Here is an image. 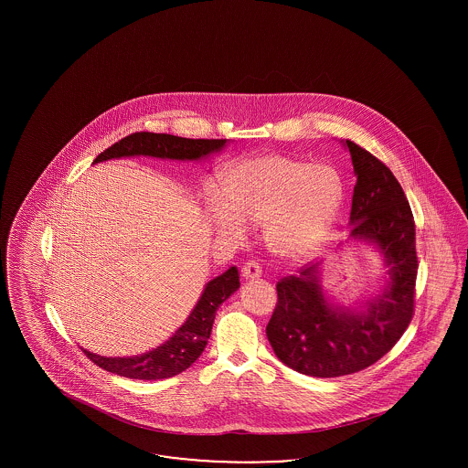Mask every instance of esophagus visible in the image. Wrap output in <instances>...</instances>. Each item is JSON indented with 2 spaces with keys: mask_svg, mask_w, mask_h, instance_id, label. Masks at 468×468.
<instances>
[{
  "mask_svg": "<svg viewBox=\"0 0 468 468\" xmlns=\"http://www.w3.org/2000/svg\"><path fill=\"white\" fill-rule=\"evenodd\" d=\"M242 277L244 279H260L261 277V267L256 260H249L242 268Z\"/></svg>",
  "mask_w": 468,
  "mask_h": 468,
  "instance_id": "esophagus-1",
  "label": "esophagus"
}]
</instances>
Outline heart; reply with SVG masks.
<instances>
[{
	"instance_id": "1",
	"label": "heart",
	"mask_w": 468,
	"mask_h": 468,
	"mask_svg": "<svg viewBox=\"0 0 468 468\" xmlns=\"http://www.w3.org/2000/svg\"><path fill=\"white\" fill-rule=\"evenodd\" d=\"M219 182L224 207L212 205L216 228L240 237L237 218L265 226L271 252L291 260L321 247L344 198V182L334 166L282 154L229 163Z\"/></svg>"
}]
</instances>
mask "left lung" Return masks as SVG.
Wrapping results in <instances>:
<instances>
[{
    "mask_svg": "<svg viewBox=\"0 0 468 468\" xmlns=\"http://www.w3.org/2000/svg\"><path fill=\"white\" fill-rule=\"evenodd\" d=\"M356 186L351 237L378 244L389 284L367 311H344L326 302L315 265L277 282V305L267 324L273 353L312 378H340L374 365L400 340L414 315L418 254L416 224L400 182L367 149L346 140Z\"/></svg>",
    "mask_w": 468,
    "mask_h": 468,
    "instance_id": "1",
    "label": "left lung"
}]
</instances>
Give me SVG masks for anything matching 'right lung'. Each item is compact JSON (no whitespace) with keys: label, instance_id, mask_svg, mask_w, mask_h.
I'll use <instances>...</instances> for the list:
<instances>
[{"label":"right lung","instance_id":"obj_1","mask_svg":"<svg viewBox=\"0 0 468 468\" xmlns=\"http://www.w3.org/2000/svg\"><path fill=\"white\" fill-rule=\"evenodd\" d=\"M226 138H182L176 134L138 132L115 142L112 147L105 149L96 157L94 163L107 161L112 157L126 156L201 159L219 153L226 147ZM239 288V270L235 267L228 268L224 273L212 279L205 286L197 307L189 314L186 323L172 335V338L142 356L105 357L98 356L82 347L80 349L94 365L121 378L142 380L174 378L186 368H189L200 357L212 332L216 311L224 300H228Z\"/></svg>","mask_w":468,"mask_h":468}]
</instances>
